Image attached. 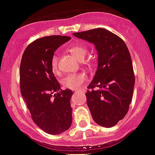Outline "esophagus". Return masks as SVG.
Returning a JSON list of instances; mask_svg holds the SVG:
<instances>
[{
	"label": "esophagus",
	"instance_id": "34e87169",
	"mask_svg": "<svg viewBox=\"0 0 155 155\" xmlns=\"http://www.w3.org/2000/svg\"><path fill=\"white\" fill-rule=\"evenodd\" d=\"M77 92H79V91H75V93H77Z\"/></svg>",
	"mask_w": 155,
	"mask_h": 155
}]
</instances>
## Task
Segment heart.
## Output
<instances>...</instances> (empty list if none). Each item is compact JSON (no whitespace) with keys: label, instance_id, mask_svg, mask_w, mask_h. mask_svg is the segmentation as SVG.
<instances>
[{"label":"heart","instance_id":"1","mask_svg":"<svg viewBox=\"0 0 155 155\" xmlns=\"http://www.w3.org/2000/svg\"><path fill=\"white\" fill-rule=\"evenodd\" d=\"M69 51L76 58L77 60H82L85 58L87 52V48L82 44H76L69 48ZM51 69L54 73L57 72L58 68V56L54 55L51 61ZM87 77L84 73H73L65 76L62 80V85L66 88L77 90L86 81Z\"/></svg>","mask_w":155,"mask_h":155}]
</instances>
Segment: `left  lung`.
Returning a JSON list of instances; mask_svg holds the SVG:
<instances>
[{
    "instance_id": "left-lung-1",
    "label": "left lung",
    "mask_w": 155,
    "mask_h": 155,
    "mask_svg": "<svg viewBox=\"0 0 155 155\" xmlns=\"http://www.w3.org/2000/svg\"><path fill=\"white\" fill-rule=\"evenodd\" d=\"M73 35L94 44L97 51V69L85 94L87 104L97 124L112 127L124 118L132 101L135 76L129 50L122 39L107 29Z\"/></svg>"
}]
</instances>
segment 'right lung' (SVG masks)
<instances>
[{"label": "right lung", "mask_w": 155, "mask_h": 155, "mask_svg": "<svg viewBox=\"0 0 155 155\" xmlns=\"http://www.w3.org/2000/svg\"><path fill=\"white\" fill-rule=\"evenodd\" d=\"M70 39L59 35L37 39L25 48L20 64V90L31 118L52 135L64 132L72 124L73 93L61 89L51 65L55 50Z\"/></svg>", "instance_id": "right-lung-1"}]
</instances>
